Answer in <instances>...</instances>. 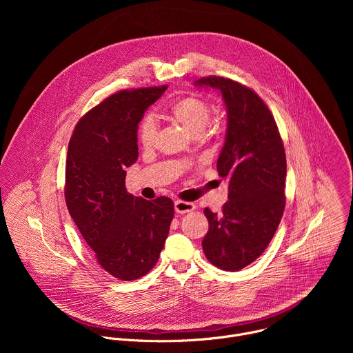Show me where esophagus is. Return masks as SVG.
Returning a JSON list of instances; mask_svg holds the SVG:
<instances>
[{
    "instance_id": "obj_1",
    "label": "esophagus",
    "mask_w": 353,
    "mask_h": 353,
    "mask_svg": "<svg viewBox=\"0 0 353 353\" xmlns=\"http://www.w3.org/2000/svg\"><path fill=\"white\" fill-rule=\"evenodd\" d=\"M195 210V205L192 203H187V201H180L177 199L174 203V211L177 214H187Z\"/></svg>"
}]
</instances>
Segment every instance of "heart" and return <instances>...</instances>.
<instances>
[{"mask_svg": "<svg viewBox=\"0 0 353 353\" xmlns=\"http://www.w3.org/2000/svg\"><path fill=\"white\" fill-rule=\"evenodd\" d=\"M211 105L208 100L199 94L184 96L169 108L170 117L181 124L191 135L196 137L204 131L211 117ZM158 125L154 117L146 116L138 125V141L143 148H150L155 143Z\"/></svg>", "mask_w": 353, "mask_h": 353, "instance_id": "obj_1", "label": "heart"}]
</instances>
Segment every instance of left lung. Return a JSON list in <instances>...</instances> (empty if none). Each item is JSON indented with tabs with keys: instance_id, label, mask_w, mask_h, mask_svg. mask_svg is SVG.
<instances>
[{
	"instance_id": "8db88e82",
	"label": "left lung",
	"mask_w": 353,
	"mask_h": 353,
	"mask_svg": "<svg viewBox=\"0 0 353 353\" xmlns=\"http://www.w3.org/2000/svg\"><path fill=\"white\" fill-rule=\"evenodd\" d=\"M194 85L221 90L228 110L216 168L229 181V201L221 214L205 208L210 229L203 250L215 267L239 271L264 253L283 215V142L274 116L254 90L222 77L201 78Z\"/></svg>"
}]
</instances>
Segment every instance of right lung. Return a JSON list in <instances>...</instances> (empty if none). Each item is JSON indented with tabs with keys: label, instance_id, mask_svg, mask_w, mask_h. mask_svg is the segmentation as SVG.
I'll return each instance as SVG.
<instances>
[{
	"label": "right lung",
	"instance_id": "obj_1",
	"mask_svg": "<svg viewBox=\"0 0 353 353\" xmlns=\"http://www.w3.org/2000/svg\"><path fill=\"white\" fill-rule=\"evenodd\" d=\"M166 88L109 96L77 123L68 143L67 208L99 265L120 281L155 267L174 215L170 198L146 201L125 188V169L138 158V124Z\"/></svg>",
	"mask_w": 353,
	"mask_h": 353
}]
</instances>
